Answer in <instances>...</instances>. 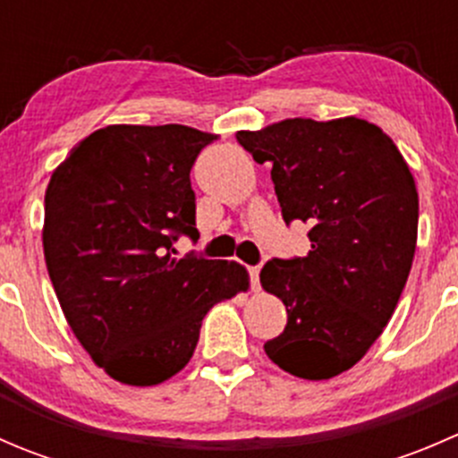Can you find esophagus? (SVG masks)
<instances>
[{
	"mask_svg": "<svg viewBox=\"0 0 458 458\" xmlns=\"http://www.w3.org/2000/svg\"><path fill=\"white\" fill-rule=\"evenodd\" d=\"M259 272H261V267H259V266H250V267H248V275H250L252 290H259Z\"/></svg>",
	"mask_w": 458,
	"mask_h": 458,
	"instance_id": "esophagus-1",
	"label": "esophagus"
}]
</instances>
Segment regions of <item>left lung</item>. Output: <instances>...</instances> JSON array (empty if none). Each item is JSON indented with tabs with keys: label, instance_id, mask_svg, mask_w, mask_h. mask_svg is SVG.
<instances>
[{
	"label": "left lung",
	"instance_id": "1",
	"mask_svg": "<svg viewBox=\"0 0 458 458\" xmlns=\"http://www.w3.org/2000/svg\"><path fill=\"white\" fill-rule=\"evenodd\" d=\"M234 137L272 165L285 224L312 225L308 257L272 259L259 275L288 310L263 350L299 378L336 377L381 336L412 267L419 192L408 161L359 117H294Z\"/></svg>",
	"mask_w": 458,
	"mask_h": 458
}]
</instances>
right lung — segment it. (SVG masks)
Instances as JSON below:
<instances>
[{"label": "right lung", "instance_id": "obj_1", "mask_svg": "<svg viewBox=\"0 0 458 458\" xmlns=\"http://www.w3.org/2000/svg\"><path fill=\"white\" fill-rule=\"evenodd\" d=\"M216 135L114 123L53 170L41 242L64 317L114 381L148 387L186 368L203 317L250 288L237 261L177 259L197 239L191 168Z\"/></svg>", "mask_w": 458, "mask_h": 458}]
</instances>
